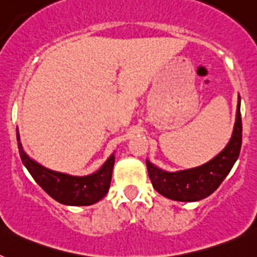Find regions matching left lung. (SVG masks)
Listing matches in <instances>:
<instances>
[{
  "label": "left lung",
  "instance_id": "8db88e82",
  "mask_svg": "<svg viewBox=\"0 0 257 257\" xmlns=\"http://www.w3.org/2000/svg\"><path fill=\"white\" fill-rule=\"evenodd\" d=\"M242 145L240 96H238L237 115L233 134L226 147L205 165L194 169L170 172L157 167L147 160L149 178L153 188L166 198L179 202H196L212 194L228 176L238 160Z\"/></svg>",
  "mask_w": 257,
  "mask_h": 257
}]
</instances>
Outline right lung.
I'll return each mask as SVG.
<instances>
[{
	"label": "right lung",
	"instance_id": "add662e5",
	"mask_svg": "<svg viewBox=\"0 0 257 257\" xmlns=\"http://www.w3.org/2000/svg\"><path fill=\"white\" fill-rule=\"evenodd\" d=\"M18 148L23 165L26 166L32 178L51 198L61 205L90 206L105 197L112 180L114 153L104 162L100 169L91 175L73 176L63 172L52 171L29 158L20 143L19 131L17 130Z\"/></svg>",
	"mask_w": 257,
	"mask_h": 257
}]
</instances>
